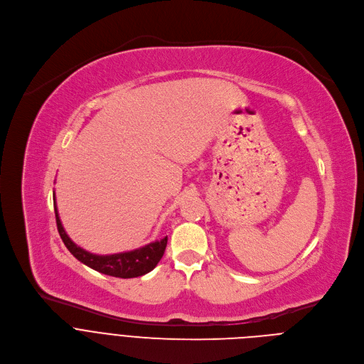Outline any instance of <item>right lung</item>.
I'll return each instance as SVG.
<instances>
[{
	"label": "right lung",
	"instance_id": "1",
	"mask_svg": "<svg viewBox=\"0 0 364 364\" xmlns=\"http://www.w3.org/2000/svg\"><path fill=\"white\" fill-rule=\"evenodd\" d=\"M53 201H55L58 230H59V235H60L63 243L66 245L69 252L77 259V261H80L86 267L92 268L100 274H105V275L115 277V278H124V279L142 277L157 267V264L160 262V259L163 257V255L166 252L167 236L161 240L151 242L139 249H134V250L122 252V253L93 255L90 252H86L85 249L79 247L75 242H72V239L66 235V232L62 226L60 218H59L58 207H56V196H53Z\"/></svg>",
	"mask_w": 364,
	"mask_h": 364
}]
</instances>
